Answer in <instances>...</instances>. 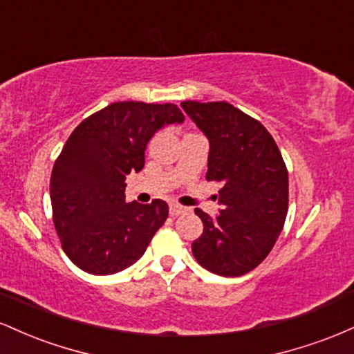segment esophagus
Returning a JSON list of instances; mask_svg holds the SVG:
<instances>
[{
	"label": "esophagus",
	"instance_id": "1",
	"mask_svg": "<svg viewBox=\"0 0 354 354\" xmlns=\"http://www.w3.org/2000/svg\"><path fill=\"white\" fill-rule=\"evenodd\" d=\"M185 211H186L185 206L178 205V203H169V214H171V216H180V214L185 213Z\"/></svg>",
	"mask_w": 354,
	"mask_h": 354
}]
</instances>
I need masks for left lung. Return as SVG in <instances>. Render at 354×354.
<instances>
[{"mask_svg": "<svg viewBox=\"0 0 354 354\" xmlns=\"http://www.w3.org/2000/svg\"><path fill=\"white\" fill-rule=\"evenodd\" d=\"M181 108L209 140L206 180L223 185L216 216L194 209L205 228L191 250L211 273H250L273 250L286 219L281 151L265 126L226 101H183Z\"/></svg>", "mask_w": 354, "mask_h": 354, "instance_id": "obj_1", "label": "left lung"}]
</instances>
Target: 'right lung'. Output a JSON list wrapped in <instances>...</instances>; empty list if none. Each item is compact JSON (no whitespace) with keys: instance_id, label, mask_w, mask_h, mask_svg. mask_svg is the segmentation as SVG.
Listing matches in <instances>:
<instances>
[{"instance_id":"1","label":"right lung","mask_w":354,"mask_h":354,"mask_svg":"<svg viewBox=\"0 0 354 354\" xmlns=\"http://www.w3.org/2000/svg\"><path fill=\"white\" fill-rule=\"evenodd\" d=\"M176 104L118 101L76 126L53 166L50 196L61 246L89 274L123 271L145 254L168 205L124 201L126 176L145 166L158 129L183 123Z\"/></svg>"}]
</instances>
